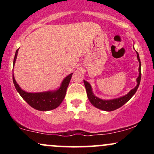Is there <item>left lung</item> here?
Here are the masks:
<instances>
[{
    "label": "left lung",
    "instance_id": "8db88e82",
    "mask_svg": "<svg viewBox=\"0 0 154 154\" xmlns=\"http://www.w3.org/2000/svg\"><path fill=\"white\" fill-rule=\"evenodd\" d=\"M137 57L138 59V61L140 63L139 66V77L137 78V85L135 88L131 90L130 93L128 95H125V96L121 97V98H116V99H113V100H105L100 99V98L95 97L93 95V92H92V88L91 85L89 84L88 82H86L85 80H84V84L85 86L86 92H87L88 98L89 99L91 103L95 107L98 108V109H101L103 111H111L116 110V109H119L121 106H122L125 103H126L130 98L133 96V95L135 94V92L137 91V88L139 87L140 82L141 79V63L140 60L139 54L137 52Z\"/></svg>",
    "mask_w": 154,
    "mask_h": 154
}]
</instances>
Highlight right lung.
Here are the masks:
<instances>
[{"mask_svg": "<svg viewBox=\"0 0 154 154\" xmlns=\"http://www.w3.org/2000/svg\"><path fill=\"white\" fill-rule=\"evenodd\" d=\"M18 50L19 49H17L16 51L14 59V65L16 59H17ZM72 74L73 73L69 75L63 79L61 87L58 91L55 92H45V93H26L19 88V85L16 82L14 74L13 82L17 91L22 97L23 99L25 100L30 106L39 111H50L57 108L63 101V98L66 95L67 87L69 84Z\"/></svg>", "mask_w": 154, "mask_h": 154, "instance_id": "right-lung-1", "label": "right lung"}]
</instances>
